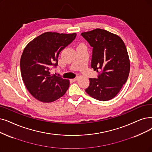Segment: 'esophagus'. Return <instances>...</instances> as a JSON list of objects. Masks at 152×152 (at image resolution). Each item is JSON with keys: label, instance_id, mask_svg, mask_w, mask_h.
Listing matches in <instances>:
<instances>
[{"label": "esophagus", "instance_id": "1", "mask_svg": "<svg viewBox=\"0 0 152 152\" xmlns=\"http://www.w3.org/2000/svg\"><path fill=\"white\" fill-rule=\"evenodd\" d=\"M77 80H78V78H72V79H71V80H72V81H73V82H76Z\"/></svg>", "mask_w": 152, "mask_h": 152}]
</instances>
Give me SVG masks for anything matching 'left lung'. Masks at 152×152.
<instances>
[{"instance_id": "obj_1", "label": "left lung", "mask_w": 152, "mask_h": 152, "mask_svg": "<svg viewBox=\"0 0 152 152\" xmlns=\"http://www.w3.org/2000/svg\"><path fill=\"white\" fill-rule=\"evenodd\" d=\"M81 35L93 47L91 66L102 72L97 78H89L86 92L98 100H110L118 94L129 75L130 62L125 43L118 35L101 28Z\"/></svg>"}]
</instances>
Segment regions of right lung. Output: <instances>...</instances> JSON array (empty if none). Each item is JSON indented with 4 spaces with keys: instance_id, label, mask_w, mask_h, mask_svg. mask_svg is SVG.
<instances>
[{
    "instance_id": "add662e5",
    "label": "right lung",
    "mask_w": 152,
    "mask_h": 152,
    "mask_svg": "<svg viewBox=\"0 0 152 152\" xmlns=\"http://www.w3.org/2000/svg\"><path fill=\"white\" fill-rule=\"evenodd\" d=\"M76 37V33L47 32L35 37L24 48L20 66L23 82L35 99L50 103L62 96L69 80L52 75V66L58 65L60 52Z\"/></svg>"
}]
</instances>
